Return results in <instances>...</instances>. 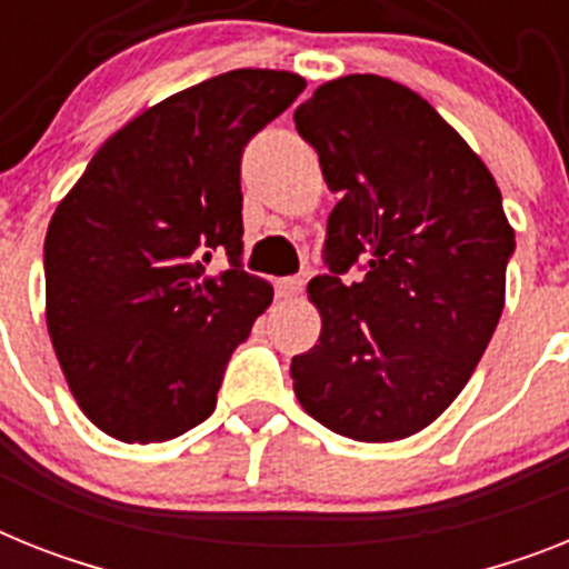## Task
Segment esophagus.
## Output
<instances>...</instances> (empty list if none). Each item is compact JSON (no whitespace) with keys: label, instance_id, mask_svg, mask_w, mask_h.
Segmentation results:
<instances>
[{"label":"esophagus","instance_id":"34e87169","mask_svg":"<svg viewBox=\"0 0 569 569\" xmlns=\"http://www.w3.org/2000/svg\"><path fill=\"white\" fill-rule=\"evenodd\" d=\"M274 292L277 298H298L300 292H303V277H280V280H274Z\"/></svg>","mask_w":569,"mask_h":569}]
</instances>
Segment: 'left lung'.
I'll return each mask as SVG.
<instances>
[{"mask_svg": "<svg viewBox=\"0 0 569 569\" xmlns=\"http://www.w3.org/2000/svg\"><path fill=\"white\" fill-rule=\"evenodd\" d=\"M295 127L338 193L329 271L309 280L321 338L292 358L295 393L341 437L405 439L455 402L498 327L515 251L503 199L460 132L379 74L318 86Z\"/></svg>", "mask_w": 569, "mask_h": 569, "instance_id": "8db88e82", "label": "left lung"}]
</instances>
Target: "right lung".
Instances as JSON below:
<instances>
[{"mask_svg":"<svg viewBox=\"0 0 569 569\" xmlns=\"http://www.w3.org/2000/svg\"><path fill=\"white\" fill-rule=\"evenodd\" d=\"M307 80L237 69L103 141L46 233V321L80 410L121 442L211 417L228 358L271 303L242 269V150ZM226 256L213 276L207 266Z\"/></svg>","mask_w":569,"mask_h":569,"instance_id":"add662e5","label":"right lung"}]
</instances>
